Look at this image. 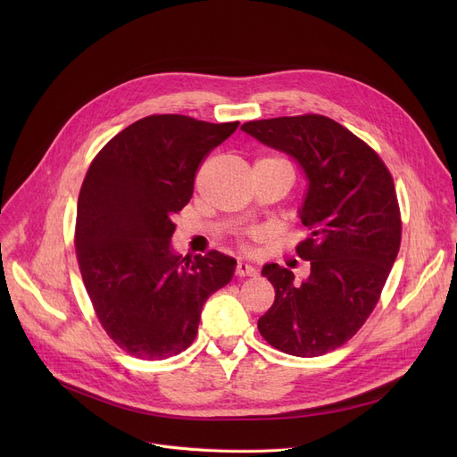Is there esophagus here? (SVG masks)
Masks as SVG:
<instances>
[{
  "mask_svg": "<svg viewBox=\"0 0 457 457\" xmlns=\"http://www.w3.org/2000/svg\"><path fill=\"white\" fill-rule=\"evenodd\" d=\"M255 274H257V270L252 265H248V262H245V261L237 262V269H235L237 278H250V276H255Z\"/></svg>",
  "mask_w": 457,
  "mask_h": 457,
  "instance_id": "esophagus-1",
  "label": "esophagus"
}]
</instances>
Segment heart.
I'll list each match as a JSON object with an SVG mask.
<instances>
[{
	"mask_svg": "<svg viewBox=\"0 0 457 457\" xmlns=\"http://www.w3.org/2000/svg\"><path fill=\"white\" fill-rule=\"evenodd\" d=\"M261 161H274V162H281V164H287V166H289V162H287L285 159H279V157H267V159H261Z\"/></svg>",
	"mask_w": 457,
	"mask_h": 457,
	"instance_id": "obj_1",
	"label": "heart"
}]
</instances>
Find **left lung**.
Segmentation results:
<instances>
[{"mask_svg":"<svg viewBox=\"0 0 457 457\" xmlns=\"http://www.w3.org/2000/svg\"><path fill=\"white\" fill-rule=\"evenodd\" d=\"M241 129L293 155L309 179L300 209L309 235L296 253L311 261V274L296 283L289 269L262 267L276 300L259 319V333L296 357L328 353L370 317L398 255L393 176L365 140L322 114L252 120Z\"/></svg>","mask_w":457,"mask_h":457,"instance_id":"left-lung-1","label":"left lung"}]
</instances>
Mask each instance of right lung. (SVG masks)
<instances>
[{"mask_svg": "<svg viewBox=\"0 0 457 457\" xmlns=\"http://www.w3.org/2000/svg\"><path fill=\"white\" fill-rule=\"evenodd\" d=\"M237 128L152 114L112 137L88 166L76 255L96 317L133 357L157 361L187 350L205 300L233 278V257H181L170 238L200 164Z\"/></svg>", "mask_w": 457, "mask_h": 457, "instance_id": "add662e5", "label": "right lung"}]
</instances>
